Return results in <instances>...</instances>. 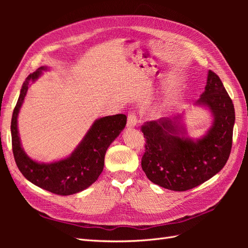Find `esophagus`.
<instances>
[{
  "label": "esophagus",
  "instance_id": "obj_1",
  "mask_svg": "<svg viewBox=\"0 0 248 248\" xmlns=\"http://www.w3.org/2000/svg\"><path fill=\"white\" fill-rule=\"evenodd\" d=\"M138 124V117L134 112H130L128 115V118H127V127L128 128H133L136 127Z\"/></svg>",
  "mask_w": 248,
  "mask_h": 248
}]
</instances>
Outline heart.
Wrapping results in <instances>:
<instances>
[{"instance_id": "1", "label": "heart", "mask_w": 248, "mask_h": 248, "mask_svg": "<svg viewBox=\"0 0 248 248\" xmlns=\"http://www.w3.org/2000/svg\"><path fill=\"white\" fill-rule=\"evenodd\" d=\"M168 104L167 103H160L158 106H156L155 108H153V109L151 110V115L153 118L159 119L166 116L168 114Z\"/></svg>"}]
</instances>
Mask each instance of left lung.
Masks as SVG:
<instances>
[{
	"mask_svg": "<svg viewBox=\"0 0 248 248\" xmlns=\"http://www.w3.org/2000/svg\"><path fill=\"white\" fill-rule=\"evenodd\" d=\"M194 106L209 110L211 126L202 137L188 136L186 109L170 119L141 127L146 151L141 169L150 181L163 188L185 191L201 185L226 166L235 124L234 104L218 76L209 70L205 91Z\"/></svg>",
	"mask_w": 248,
	"mask_h": 248,
	"instance_id": "8db88e82",
	"label": "left lung"
}]
</instances>
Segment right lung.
<instances>
[{"label": "right lung", "mask_w": 248, "mask_h": 248, "mask_svg": "<svg viewBox=\"0 0 248 248\" xmlns=\"http://www.w3.org/2000/svg\"><path fill=\"white\" fill-rule=\"evenodd\" d=\"M47 70V66L40 67L30 74L21 86L11 120L12 150L16 166L28 181L52 193L70 196L85 190L98 179L103 170L107 150L125 128L127 118L119 114L97 119L73 152L65 158L51 162L32 159L21 146L17 118L29 87Z\"/></svg>", "instance_id": "right-lung-1"}]
</instances>
